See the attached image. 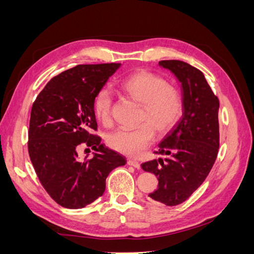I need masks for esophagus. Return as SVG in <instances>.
<instances>
[{"label": "esophagus", "instance_id": "obj_1", "mask_svg": "<svg viewBox=\"0 0 254 254\" xmlns=\"http://www.w3.org/2000/svg\"><path fill=\"white\" fill-rule=\"evenodd\" d=\"M127 164H128V165H131V167H134L135 169H140V168H141L140 163L137 162V161H135V160H132V159H128V160H127Z\"/></svg>", "mask_w": 254, "mask_h": 254}]
</instances>
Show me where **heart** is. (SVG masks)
Returning a JSON list of instances; mask_svg holds the SVG:
<instances>
[{"label": "heart", "instance_id": "obj_1", "mask_svg": "<svg viewBox=\"0 0 254 254\" xmlns=\"http://www.w3.org/2000/svg\"><path fill=\"white\" fill-rule=\"evenodd\" d=\"M122 89L142 104L140 122H146L134 130L118 128L108 135V145L127 156H137L154 140V130L165 134L175 126L182 112L180 92L162 77L149 71L128 75L121 83ZM112 92L104 86L95 95L93 108L96 118L102 122L111 119Z\"/></svg>", "mask_w": 254, "mask_h": 254}]
</instances>
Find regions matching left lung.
I'll list each match as a JSON object with an SVG mask.
<instances>
[{
  "mask_svg": "<svg viewBox=\"0 0 254 254\" xmlns=\"http://www.w3.org/2000/svg\"><path fill=\"white\" fill-rule=\"evenodd\" d=\"M181 84V119L160 142L155 153L167 158L141 164L159 180L152 200L173 206L186 201L199 188L215 162L220 145L219 99L200 70L179 60L160 61Z\"/></svg>",
  "mask_w": 254,
  "mask_h": 254,
  "instance_id": "1",
  "label": "left lung"
}]
</instances>
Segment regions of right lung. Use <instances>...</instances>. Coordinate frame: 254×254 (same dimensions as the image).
Instances as JSON below:
<instances>
[{"label": "right lung", "mask_w": 254, "mask_h": 254, "mask_svg": "<svg viewBox=\"0 0 254 254\" xmlns=\"http://www.w3.org/2000/svg\"><path fill=\"white\" fill-rule=\"evenodd\" d=\"M120 63L76 65L54 76L35 99L31 111L29 154L50 196L67 209H82L102 196L113 169L127 163L101 143L94 99ZM92 146L94 158L80 161L77 146Z\"/></svg>", "instance_id": "add662e5"}]
</instances>
